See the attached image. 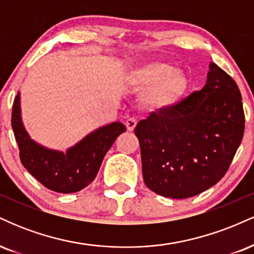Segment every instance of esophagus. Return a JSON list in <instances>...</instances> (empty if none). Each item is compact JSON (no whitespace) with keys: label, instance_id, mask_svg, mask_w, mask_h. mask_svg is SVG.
Listing matches in <instances>:
<instances>
[{"label":"esophagus","instance_id":"obj_1","mask_svg":"<svg viewBox=\"0 0 254 254\" xmlns=\"http://www.w3.org/2000/svg\"><path fill=\"white\" fill-rule=\"evenodd\" d=\"M137 125V121L135 118H129L127 119V122H125V127H127V129L129 131H133V129L136 127Z\"/></svg>","mask_w":254,"mask_h":254}]
</instances>
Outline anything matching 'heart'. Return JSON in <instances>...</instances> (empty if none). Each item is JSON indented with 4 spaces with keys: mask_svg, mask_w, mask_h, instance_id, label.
Returning <instances> with one entry per match:
<instances>
[{
    "mask_svg": "<svg viewBox=\"0 0 254 254\" xmlns=\"http://www.w3.org/2000/svg\"><path fill=\"white\" fill-rule=\"evenodd\" d=\"M129 83L137 89L148 88L144 103L154 110H165L176 105L188 88V78L167 63L151 62L133 69Z\"/></svg>",
    "mask_w": 254,
    "mask_h": 254,
    "instance_id": "heart-1",
    "label": "heart"
}]
</instances>
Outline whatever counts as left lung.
Here are the masks:
<instances>
[{"instance_id": "8db88e82", "label": "left lung", "mask_w": 254, "mask_h": 254, "mask_svg": "<svg viewBox=\"0 0 254 254\" xmlns=\"http://www.w3.org/2000/svg\"><path fill=\"white\" fill-rule=\"evenodd\" d=\"M206 83L184 100L139 122L143 180L160 196L183 199L208 190L228 171L244 137L243 98L215 63Z\"/></svg>"}]
</instances>
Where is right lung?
I'll list each match as a JSON object with an SVG mask.
<instances>
[{
    "instance_id": "obj_1",
    "label": "right lung",
    "mask_w": 254,
    "mask_h": 254,
    "mask_svg": "<svg viewBox=\"0 0 254 254\" xmlns=\"http://www.w3.org/2000/svg\"><path fill=\"white\" fill-rule=\"evenodd\" d=\"M11 127L21 164L46 189L72 193L88 186L97 177L104 156L127 127L119 122L99 127L66 153L42 147L26 132L20 115V94L14 99Z\"/></svg>"
}]
</instances>
